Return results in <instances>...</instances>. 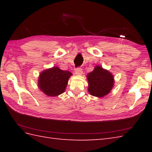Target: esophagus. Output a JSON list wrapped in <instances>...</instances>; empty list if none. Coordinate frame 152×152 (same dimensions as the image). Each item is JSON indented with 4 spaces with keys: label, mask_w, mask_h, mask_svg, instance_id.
<instances>
[{
    "label": "esophagus",
    "mask_w": 152,
    "mask_h": 152,
    "mask_svg": "<svg viewBox=\"0 0 152 152\" xmlns=\"http://www.w3.org/2000/svg\"><path fill=\"white\" fill-rule=\"evenodd\" d=\"M82 74H83V71L81 68H77V69H75V74H76V75L80 76V75H82Z\"/></svg>",
    "instance_id": "obj_1"
}]
</instances>
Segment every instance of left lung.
<instances>
[{"mask_svg":"<svg viewBox=\"0 0 152 152\" xmlns=\"http://www.w3.org/2000/svg\"><path fill=\"white\" fill-rule=\"evenodd\" d=\"M88 91L90 94L102 97L110 92L114 83V76L108 70L96 66L92 72L87 75Z\"/></svg>","mask_w":152,"mask_h":152,"instance_id":"8db88e82","label":"left lung"}]
</instances>
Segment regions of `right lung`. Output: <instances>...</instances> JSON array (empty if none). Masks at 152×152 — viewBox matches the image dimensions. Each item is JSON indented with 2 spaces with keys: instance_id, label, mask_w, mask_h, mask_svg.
<instances>
[{
  "instance_id": "obj_1",
  "label": "right lung",
  "mask_w": 152,
  "mask_h": 152,
  "mask_svg": "<svg viewBox=\"0 0 152 152\" xmlns=\"http://www.w3.org/2000/svg\"><path fill=\"white\" fill-rule=\"evenodd\" d=\"M72 73L54 66L44 70L38 78V88L49 96H56L64 92Z\"/></svg>"
}]
</instances>
